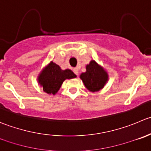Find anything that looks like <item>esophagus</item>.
Masks as SVG:
<instances>
[{"instance_id":"1","label":"esophagus","mask_w":151,"mask_h":151,"mask_svg":"<svg viewBox=\"0 0 151 151\" xmlns=\"http://www.w3.org/2000/svg\"><path fill=\"white\" fill-rule=\"evenodd\" d=\"M73 71H74V73L76 74V75H78L79 72H78V70H77V68H74V70H73Z\"/></svg>"}]
</instances>
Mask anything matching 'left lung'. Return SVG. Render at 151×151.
Returning a JSON list of instances; mask_svg holds the SVG:
<instances>
[{"mask_svg": "<svg viewBox=\"0 0 151 151\" xmlns=\"http://www.w3.org/2000/svg\"><path fill=\"white\" fill-rule=\"evenodd\" d=\"M80 78L88 90L95 92L104 87L108 81V74L94 60H91L86 66V72L82 73Z\"/></svg>", "mask_w": 151, "mask_h": 151, "instance_id": "1", "label": "left lung"}]
</instances>
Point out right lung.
I'll return each mask as SVG.
<instances>
[{
	"label": "right lung",
	"instance_id": "add662e5",
	"mask_svg": "<svg viewBox=\"0 0 151 151\" xmlns=\"http://www.w3.org/2000/svg\"><path fill=\"white\" fill-rule=\"evenodd\" d=\"M77 76L69 69L62 70L56 63L52 62L45 68L38 77V83L47 93L55 94L66 79H72Z\"/></svg>",
	"mask_w": 151,
	"mask_h": 151
}]
</instances>
